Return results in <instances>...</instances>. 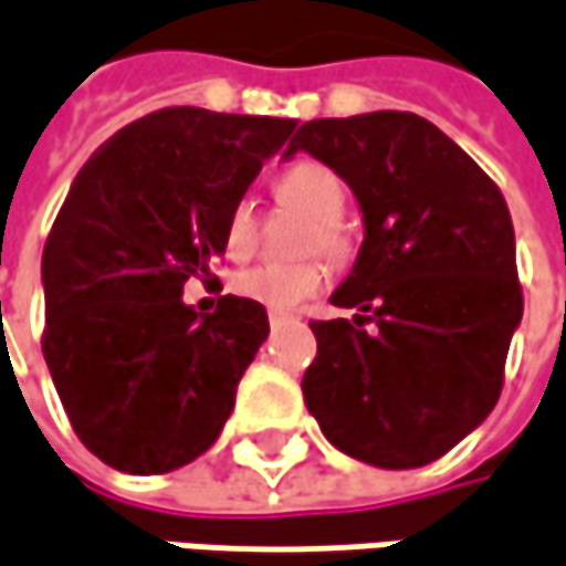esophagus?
<instances>
[{"instance_id":"34e87169","label":"esophagus","mask_w":566,"mask_h":566,"mask_svg":"<svg viewBox=\"0 0 566 566\" xmlns=\"http://www.w3.org/2000/svg\"><path fill=\"white\" fill-rule=\"evenodd\" d=\"M268 322H270V327H280V325H286V322H290V315H283V312H270Z\"/></svg>"}]
</instances>
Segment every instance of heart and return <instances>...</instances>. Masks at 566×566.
Here are the masks:
<instances>
[{
  "label": "heart",
  "instance_id": "obj_1",
  "mask_svg": "<svg viewBox=\"0 0 566 566\" xmlns=\"http://www.w3.org/2000/svg\"><path fill=\"white\" fill-rule=\"evenodd\" d=\"M276 200L290 210L308 216L298 235V251H322L331 261H344L350 251V239L344 232L340 210L347 203L344 181L322 161H296L276 178ZM222 244L232 258H244L258 244V212L248 197L232 203L222 229ZM325 264L318 258L298 261H268L239 270L232 276V293L248 302H258L270 312H290L302 302L322 293Z\"/></svg>",
  "mask_w": 566,
  "mask_h": 566
}]
</instances>
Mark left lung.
<instances>
[{
    "mask_svg": "<svg viewBox=\"0 0 566 566\" xmlns=\"http://www.w3.org/2000/svg\"><path fill=\"white\" fill-rule=\"evenodd\" d=\"M296 153L344 178L363 212L356 264L331 296L359 315L312 322L305 408L350 459L430 465L494 410L523 322L506 200L442 129L405 111L308 120Z\"/></svg>",
    "mask_w": 566,
    "mask_h": 566,
    "instance_id": "1",
    "label": "left lung"
}]
</instances>
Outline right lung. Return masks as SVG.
Listing matches in <instances>:
<instances>
[{
  "label": "right lung",
  "instance_id": "1",
  "mask_svg": "<svg viewBox=\"0 0 566 566\" xmlns=\"http://www.w3.org/2000/svg\"><path fill=\"white\" fill-rule=\"evenodd\" d=\"M296 120L165 107L82 165L43 244V359L75 437L104 465L165 474L219 439L268 340L264 305H185L226 254L232 203Z\"/></svg>",
  "mask_w": 566,
  "mask_h": 566
}]
</instances>
